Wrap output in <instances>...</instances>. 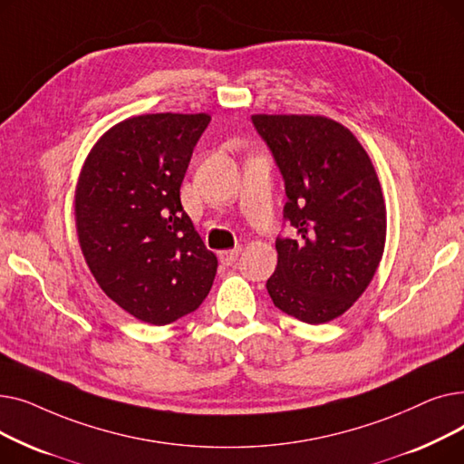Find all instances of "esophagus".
Masks as SVG:
<instances>
[{"label": "esophagus", "instance_id": "1", "mask_svg": "<svg viewBox=\"0 0 464 464\" xmlns=\"http://www.w3.org/2000/svg\"><path fill=\"white\" fill-rule=\"evenodd\" d=\"M238 254H240V248H233V250H226V252H219V261H222L224 265H233L237 259H238Z\"/></svg>", "mask_w": 464, "mask_h": 464}]
</instances>
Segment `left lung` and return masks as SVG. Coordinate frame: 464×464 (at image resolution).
Returning a JSON list of instances; mask_svg holds the SVG:
<instances>
[{"mask_svg": "<svg viewBox=\"0 0 464 464\" xmlns=\"http://www.w3.org/2000/svg\"><path fill=\"white\" fill-rule=\"evenodd\" d=\"M284 179L278 265L266 280L276 308L318 325L343 315L371 284L385 245V205L369 154L325 116L254 114Z\"/></svg>", "mask_w": 464, "mask_h": 464, "instance_id": "1", "label": "left lung"}]
</instances>
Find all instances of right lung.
<instances>
[{
  "instance_id": "obj_1",
  "label": "right lung",
  "mask_w": 464,
  "mask_h": 464,
  "mask_svg": "<svg viewBox=\"0 0 464 464\" xmlns=\"http://www.w3.org/2000/svg\"><path fill=\"white\" fill-rule=\"evenodd\" d=\"M208 114H142L92 149L77 186L79 242L93 278L133 318L167 325L198 310L218 259L180 203Z\"/></svg>"
}]
</instances>
